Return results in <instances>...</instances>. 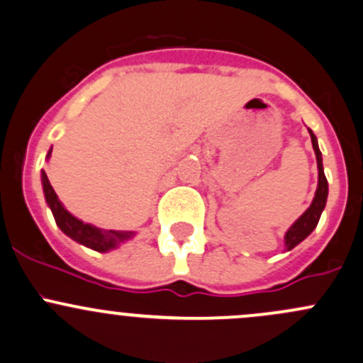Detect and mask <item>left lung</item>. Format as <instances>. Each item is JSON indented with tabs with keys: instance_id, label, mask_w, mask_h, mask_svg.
Segmentation results:
<instances>
[{
	"instance_id": "1",
	"label": "left lung",
	"mask_w": 363,
	"mask_h": 363,
	"mask_svg": "<svg viewBox=\"0 0 363 363\" xmlns=\"http://www.w3.org/2000/svg\"><path fill=\"white\" fill-rule=\"evenodd\" d=\"M309 134H311V143L313 150L316 154V164H318V189H316L315 199H313L311 206L306 209L301 216L297 218V222L286 230L285 234V246L286 250H292L298 245L301 241H304L309 234L315 230V227L318 225V220L321 216V211H323L325 204H327V196H328V183L327 178H325L323 173V164H321V152L318 148V140L313 134V130L309 129Z\"/></svg>"
}]
</instances>
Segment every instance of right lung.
<instances>
[{"label": "right lung", "mask_w": 363, "mask_h": 363, "mask_svg": "<svg viewBox=\"0 0 363 363\" xmlns=\"http://www.w3.org/2000/svg\"><path fill=\"white\" fill-rule=\"evenodd\" d=\"M50 152H48L47 159L50 157ZM42 183L45 201H47L48 208L52 209L55 223H57L59 229H61L66 236L74 239V241L80 242V245L96 250V252H108V250L117 248V246L121 245L122 241H125V239L134 236V233H129V230H104L91 225V223H84L82 220H78L77 216L71 215L68 209L62 206V203L59 201L54 189H52L45 171H42Z\"/></svg>", "instance_id": "obj_1"}]
</instances>
